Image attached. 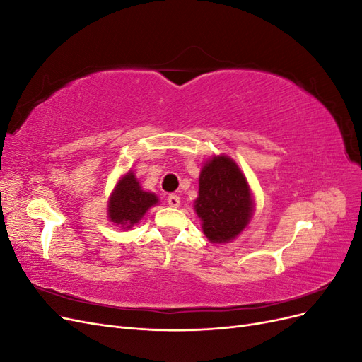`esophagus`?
Here are the masks:
<instances>
[{
	"instance_id": "obj_1",
	"label": "esophagus",
	"mask_w": 362,
	"mask_h": 362,
	"mask_svg": "<svg viewBox=\"0 0 362 362\" xmlns=\"http://www.w3.org/2000/svg\"><path fill=\"white\" fill-rule=\"evenodd\" d=\"M168 204H169L170 206H173V208L180 206V196H178V194H169V196H168Z\"/></svg>"
}]
</instances>
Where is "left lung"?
<instances>
[{"label": "left lung", "instance_id": "obj_1", "mask_svg": "<svg viewBox=\"0 0 362 362\" xmlns=\"http://www.w3.org/2000/svg\"><path fill=\"white\" fill-rule=\"evenodd\" d=\"M194 210L211 243L231 242L247 226L254 201L245 175L234 160L216 156L204 164Z\"/></svg>", "mask_w": 362, "mask_h": 362}]
</instances>
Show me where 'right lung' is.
Returning <instances> with one entry per match:
<instances>
[{"label": "right lung", "mask_w": 362, "mask_h": 362, "mask_svg": "<svg viewBox=\"0 0 362 362\" xmlns=\"http://www.w3.org/2000/svg\"><path fill=\"white\" fill-rule=\"evenodd\" d=\"M158 204V198L151 192H145L133 172L124 175L108 199V218L124 229L133 228L140 222L152 205Z\"/></svg>", "instance_id": "obj_1"}]
</instances>
